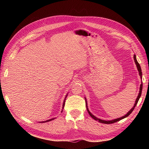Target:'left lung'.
<instances>
[{
	"label": "left lung",
	"instance_id": "obj_1",
	"mask_svg": "<svg viewBox=\"0 0 149 149\" xmlns=\"http://www.w3.org/2000/svg\"><path fill=\"white\" fill-rule=\"evenodd\" d=\"M134 62H135V63H136V66H137V69H138V72H139V74H140V77H141V79H142V72H141V67H140V64H139L138 63V62L137 61V60H136V55H134ZM143 83H141V84H140V92H139V94H138V97H137V99H136V102H135V104H134V106L132 107V108L126 114V115H125V116H122V117H120V118H116V119H115V120H108V121H106V120H101V119H99V118H97L96 116H95L93 115H92V114H91V113H90V111H89V109H88V106H87V102H86V98H85V100H86V108H87V111H88V113H89V115L92 117V118L94 119V120H97V121H99V122H100V123H106V124H110V123H115V122H118V121H120V120H122V119H123V118H126V117H127L129 115H130V114L132 112V111L134 110V109L135 108V107H136V104H137V103H138V100H139V99H140V97H141V91H142V88H143V84H142Z\"/></svg>",
	"mask_w": 149,
	"mask_h": 149
}]
</instances>
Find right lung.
<instances>
[{
  "instance_id": "add662e5",
  "label": "right lung",
  "mask_w": 149,
  "mask_h": 149,
  "mask_svg": "<svg viewBox=\"0 0 149 149\" xmlns=\"http://www.w3.org/2000/svg\"><path fill=\"white\" fill-rule=\"evenodd\" d=\"M66 97H67V95H66V97H65V100H64V102H63V108H64V106H65V100H66ZM54 120V118H51V119H50V120H46V121L41 122L40 123H44V122H47L51 121V120Z\"/></svg>"
}]
</instances>
